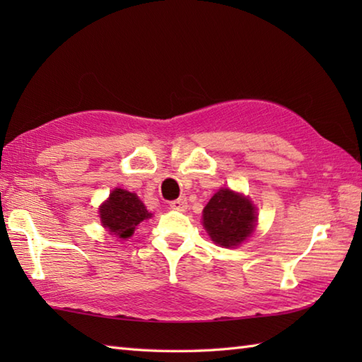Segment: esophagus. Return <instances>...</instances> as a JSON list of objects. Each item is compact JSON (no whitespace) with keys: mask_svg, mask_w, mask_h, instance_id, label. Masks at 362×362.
Wrapping results in <instances>:
<instances>
[{"mask_svg":"<svg viewBox=\"0 0 362 362\" xmlns=\"http://www.w3.org/2000/svg\"><path fill=\"white\" fill-rule=\"evenodd\" d=\"M169 206H171L173 210H177V211H185L188 209L187 197H179V199H175V201H171V202H169Z\"/></svg>","mask_w":362,"mask_h":362,"instance_id":"esophagus-1","label":"esophagus"}]
</instances>
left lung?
<instances>
[{
  "instance_id": "8db88e82",
  "label": "left lung",
  "mask_w": 362,
  "mask_h": 362,
  "mask_svg": "<svg viewBox=\"0 0 362 362\" xmlns=\"http://www.w3.org/2000/svg\"><path fill=\"white\" fill-rule=\"evenodd\" d=\"M255 219V209L249 199L227 188L219 189L204 209L206 232L224 247H235L250 236Z\"/></svg>"
}]
</instances>
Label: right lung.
Here are the masks:
<instances>
[{"label":"right lung","mask_w":362,"mask_h":362,"mask_svg":"<svg viewBox=\"0 0 362 362\" xmlns=\"http://www.w3.org/2000/svg\"><path fill=\"white\" fill-rule=\"evenodd\" d=\"M99 214L103 226L122 240L132 236L135 227L141 221L151 218V213L146 210L138 196L121 188L113 191L109 201L99 209Z\"/></svg>","instance_id":"1"}]
</instances>
